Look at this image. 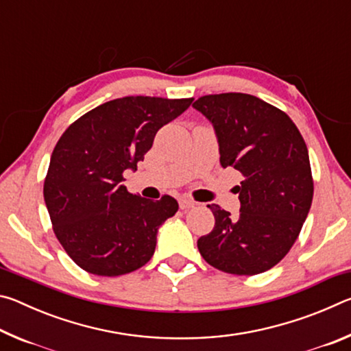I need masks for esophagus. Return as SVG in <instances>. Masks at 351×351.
<instances>
[{"mask_svg":"<svg viewBox=\"0 0 351 351\" xmlns=\"http://www.w3.org/2000/svg\"><path fill=\"white\" fill-rule=\"evenodd\" d=\"M195 201L193 199H190V198H181L180 199V207L182 210H189V209H192V207H195Z\"/></svg>","mask_w":351,"mask_h":351,"instance_id":"esophagus-1","label":"esophagus"}]
</instances>
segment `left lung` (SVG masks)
<instances>
[{
	"mask_svg": "<svg viewBox=\"0 0 351 351\" xmlns=\"http://www.w3.org/2000/svg\"><path fill=\"white\" fill-rule=\"evenodd\" d=\"M215 130L221 167L243 175L240 215L217 204L212 232L198 240L207 263L228 274L271 269L293 247L313 201L310 156L287 112L251 94H209L193 102Z\"/></svg>",
	"mask_w": 351,
	"mask_h": 351,
	"instance_id": "1",
	"label": "left lung"
}]
</instances>
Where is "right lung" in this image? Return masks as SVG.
Wrapping results in <instances>:
<instances>
[{"instance_id":"right-lung-1","label":"right lung","mask_w":351,"mask_h":351,"mask_svg":"<svg viewBox=\"0 0 351 351\" xmlns=\"http://www.w3.org/2000/svg\"><path fill=\"white\" fill-rule=\"evenodd\" d=\"M193 99L128 96L96 106L71 123L52 152L43 195L52 229L82 269L116 277L153 257L158 229L178 210L175 198L130 193L123 171L134 170L158 130Z\"/></svg>"}]
</instances>
